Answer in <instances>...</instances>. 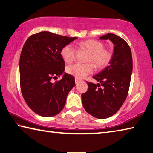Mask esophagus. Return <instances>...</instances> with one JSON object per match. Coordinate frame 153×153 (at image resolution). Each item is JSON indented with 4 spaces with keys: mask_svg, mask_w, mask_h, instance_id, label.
Masks as SVG:
<instances>
[{
    "mask_svg": "<svg viewBox=\"0 0 153 153\" xmlns=\"http://www.w3.org/2000/svg\"><path fill=\"white\" fill-rule=\"evenodd\" d=\"M75 81H76V84H78V83L81 81V79H77V78H76V79H75Z\"/></svg>",
    "mask_w": 153,
    "mask_h": 153,
    "instance_id": "obj_1",
    "label": "esophagus"
}]
</instances>
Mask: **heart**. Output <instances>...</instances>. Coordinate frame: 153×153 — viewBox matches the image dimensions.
Segmentation results:
<instances>
[{
	"label": "heart",
	"mask_w": 153,
	"mask_h": 153,
	"mask_svg": "<svg viewBox=\"0 0 153 153\" xmlns=\"http://www.w3.org/2000/svg\"><path fill=\"white\" fill-rule=\"evenodd\" d=\"M77 45L79 49L88 52L86 61L93 63L97 69H101L107 65L112 58L111 51L104 48V44L98 40H88L80 42ZM60 54L65 62L71 63L75 59L76 50L72 46L67 45L62 47ZM92 63L71 65L67 67V72L76 78L82 79L93 71L94 66Z\"/></svg>",
	"instance_id": "b5f03b06"
}]
</instances>
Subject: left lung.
Listing matches in <instances>:
<instances>
[{
	"mask_svg": "<svg viewBox=\"0 0 153 153\" xmlns=\"http://www.w3.org/2000/svg\"><path fill=\"white\" fill-rule=\"evenodd\" d=\"M99 39L113 42L112 58L109 65L92 77L99 83L87 82L88 89L82 94V100L90 115L98 119H106L117 113L126 99L133 63L131 49L123 38L108 33Z\"/></svg>",
	"mask_w": 153,
	"mask_h": 153,
	"instance_id": "obj_1",
	"label": "left lung"
}]
</instances>
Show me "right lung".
I'll list each match as a JSON object with an SVG mask.
<instances>
[{
  "instance_id": "add662e5",
  "label": "right lung",
  "mask_w": 153,
  "mask_h": 153,
  "mask_svg": "<svg viewBox=\"0 0 153 153\" xmlns=\"http://www.w3.org/2000/svg\"><path fill=\"white\" fill-rule=\"evenodd\" d=\"M77 38L41 32L30 36L23 46L19 60L21 90L29 107L42 117L60 113L76 84L74 77L64 72L60 53L63 46ZM61 74V80L51 82L52 79Z\"/></svg>"
}]
</instances>
